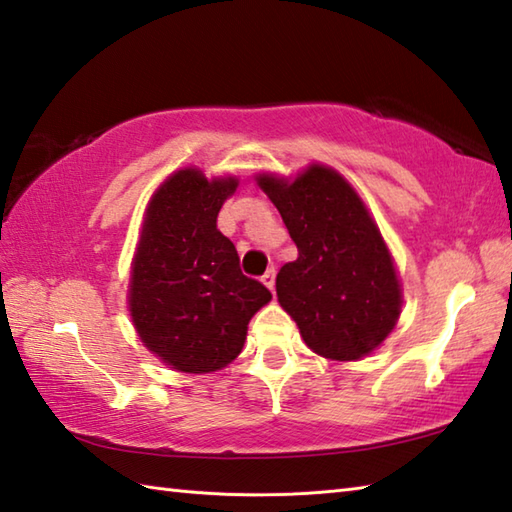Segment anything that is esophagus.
Here are the masks:
<instances>
[{
    "mask_svg": "<svg viewBox=\"0 0 512 512\" xmlns=\"http://www.w3.org/2000/svg\"><path fill=\"white\" fill-rule=\"evenodd\" d=\"M262 282L275 291V268H268V271L262 275Z\"/></svg>",
    "mask_w": 512,
    "mask_h": 512,
    "instance_id": "1",
    "label": "esophagus"
}]
</instances>
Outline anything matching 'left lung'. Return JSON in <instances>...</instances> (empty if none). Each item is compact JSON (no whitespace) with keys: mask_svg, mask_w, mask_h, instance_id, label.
<instances>
[{"mask_svg":"<svg viewBox=\"0 0 512 512\" xmlns=\"http://www.w3.org/2000/svg\"><path fill=\"white\" fill-rule=\"evenodd\" d=\"M259 185L297 246L295 262L277 273V300L315 353L331 360L367 356L394 329L401 286L358 194L322 165L293 183L259 176Z\"/></svg>","mask_w":512,"mask_h":512,"instance_id":"8db88e82","label":"left lung"}]
</instances>
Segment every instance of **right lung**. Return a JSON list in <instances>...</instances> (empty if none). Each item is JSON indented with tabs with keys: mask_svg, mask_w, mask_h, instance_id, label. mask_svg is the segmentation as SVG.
Instances as JSON below:
<instances>
[{
	"mask_svg": "<svg viewBox=\"0 0 512 512\" xmlns=\"http://www.w3.org/2000/svg\"><path fill=\"white\" fill-rule=\"evenodd\" d=\"M235 179L199 170L170 176L147 208L132 268L129 311L145 347L188 374L226 367L244 347L248 322L271 291L246 277L217 215Z\"/></svg>",
	"mask_w": 512,
	"mask_h": 512,
	"instance_id": "add662e5",
	"label": "right lung"
}]
</instances>
